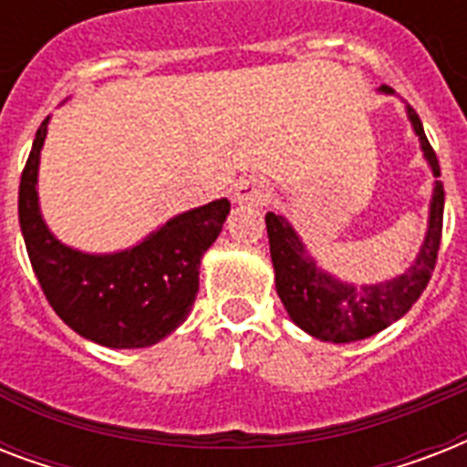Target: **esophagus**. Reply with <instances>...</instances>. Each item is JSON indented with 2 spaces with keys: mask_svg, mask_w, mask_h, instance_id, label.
<instances>
[{
  "mask_svg": "<svg viewBox=\"0 0 467 467\" xmlns=\"http://www.w3.org/2000/svg\"><path fill=\"white\" fill-rule=\"evenodd\" d=\"M269 198V186L262 179H240L234 183L233 201L237 205H262Z\"/></svg>",
  "mask_w": 467,
  "mask_h": 467,
  "instance_id": "obj_1",
  "label": "esophagus"
}]
</instances>
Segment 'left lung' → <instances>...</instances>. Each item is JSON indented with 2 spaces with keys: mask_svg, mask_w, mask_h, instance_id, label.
Segmentation results:
<instances>
[{
  "mask_svg": "<svg viewBox=\"0 0 467 467\" xmlns=\"http://www.w3.org/2000/svg\"><path fill=\"white\" fill-rule=\"evenodd\" d=\"M380 91L392 94L390 87H380ZM407 119L412 123L414 135L420 138V148L431 167V174L441 176L436 152L429 145L424 126L412 106H407ZM441 227L443 183L436 179L429 201L427 234L414 262L402 274L388 281L356 285L319 269L317 259L310 254L306 242L300 240L296 227L281 213H266V233H269L278 298L284 303L288 317L315 339L332 341V344L368 339L373 334L383 332L392 322H398L424 293L436 266Z\"/></svg>",
  "mask_w": 467,
  "mask_h": 467,
  "instance_id": "obj_1",
  "label": "left lung"
}]
</instances>
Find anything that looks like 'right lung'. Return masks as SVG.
Instances as JSON below:
<instances>
[{
	"mask_svg": "<svg viewBox=\"0 0 467 467\" xmlns=\"http://www.w3.org/2000/svg\"><path fill=\"white\" fill-rule=\"evenodd\" d=\"M40 123L18 186V223L26 252L57 317L79 337L109 348L152 347L189 317L201 259L218 240L230 201L218 198L169 218L133 247L89 254L47 230L38 203Z\"/></svg>",
	"mask_w": 467,
	"mask_h": 467,
	"instance_id": "1",
	"label": "right lung"
}]
</instances>
